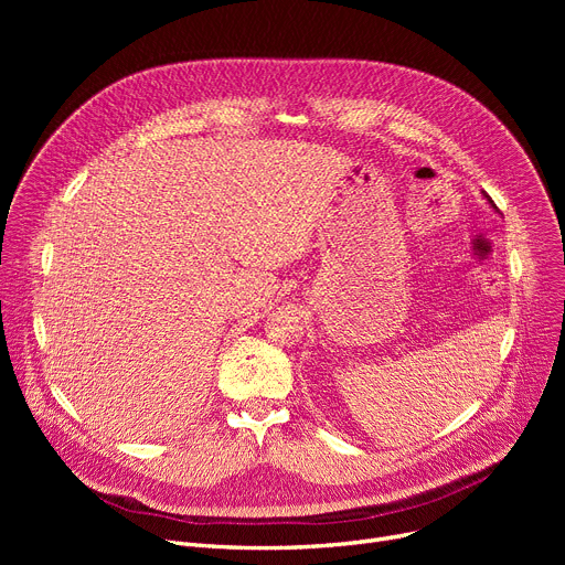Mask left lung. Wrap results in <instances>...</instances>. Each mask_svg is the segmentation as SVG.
Listing matches in <instances>:
<instances>
[{
    "label": "left lung",
    "mask_w": 565,
    "mask_h": 565,
    "mask_svg": "<svg viewBox=\"0 0 565 565\" xmlns=\"http://www.w3.org/2000/svg\"><path fill=\"white\" fill-rule=\"evenodd\" d=\"M490 203H492V201H490Z\"/></svg>",
    "instance_id": "8db88e82"
}]
</instances>
